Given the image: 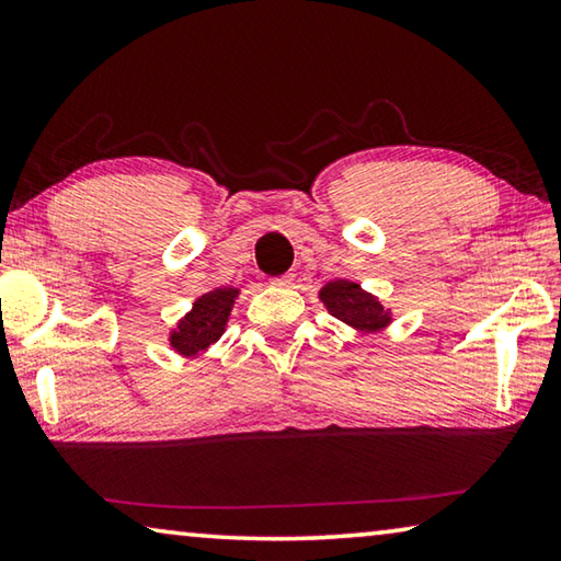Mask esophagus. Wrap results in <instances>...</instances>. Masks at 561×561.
<instances>
[{"label": "esophagus", "instance_id": "1", "mask_svg": "<svg viewBox=\"0 0 561 561\" xmlns=\"http://www.w3.org/2000/svg\"><path fill=\"white\" fill-rule=\"evenodd\" d=\"M291 282H294L291 274H284V277H274L272 279L274 287H291Z\"/></svg>", "mask_w": 561, "mask_h": 561}]
</instances>
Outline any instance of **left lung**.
<instances>
[{"mask_svg": "<svg viewBox=\"0 0 561 561\" xmlns=\"http://www.w3.org/2000/svg\"><path fill=\"white\" fill-rule=\"evenodd\" d=\"M319 299L324 301L331 317L344 321L356 331H381L391 324V311L383 309L374 294L360 289V284L351 279L327 282L319 291Z\"/></svg>", "mask_w": 561, "mask_h": 561, "instance_id": "obj_1", "label": "left lung"}]
</instances>
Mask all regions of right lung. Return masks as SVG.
<instances>
[{"instance_id":"1","label":"right lung","mask_w":561,"mask_h":561,"mask_svg":"<svg viewBox=\"0 0 561 561\" xmlns=\"http://www.w3.org/2000/svg\"><path fill=\"white\" fill-rule=\"evenodd\" d=\"M237 294H240V289L220 287L195 299L193 309L170 331L168 339L173 351H178L180 356H197L210 348L225 334Z\"/></svg>"}]
</instances>
